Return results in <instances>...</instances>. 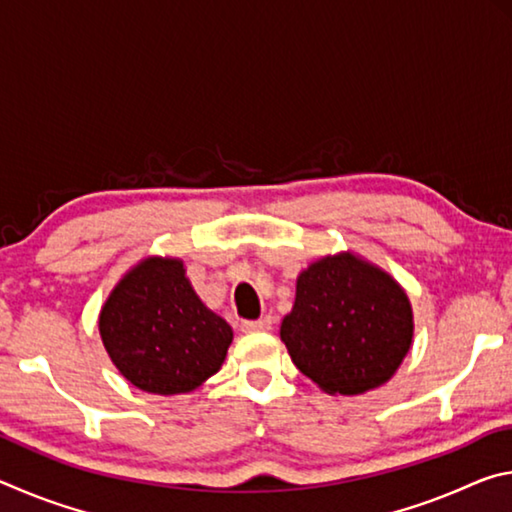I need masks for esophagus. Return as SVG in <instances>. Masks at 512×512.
Listing matches in <instances>:
<instances>
[{
    "mask_svg": "<svg viewBox=\"0 0 512 512\" xmlns=\"http://www.w3.org/2000/svg\"><path fill=\"white\" fill-rule=\"evenodd\" d=\"M271 329V318H259V320H244L241 323V332L255 334V332H268Z\"/></svg>",
    "mask_w": 512,
    "mask_h": 512,
    "instance_id": "34e87169",
    "label": "esophagus"
}]
</instances>
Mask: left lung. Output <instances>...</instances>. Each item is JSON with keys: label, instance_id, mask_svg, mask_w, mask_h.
<instances>
[{"label": "left lung", "instance_id": "left-lung-1", "mask_svg": "<svg viewBox=\"0 0 512 512\" xmlns=\"http://www.w3.org/2000/svg\"><path fill=\"white\" fill-rule=\"evenodd\" d=\"M280 336L302 375L327 393L386 384L411 348L413 314L391 275L350 253L302 271Z\"/></svg>", "mask_w": 512, "mask_h": 512}]
</instances>
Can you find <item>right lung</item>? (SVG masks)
<instances>
[{
    "label": "right lung",
    "mask_w": 512,
    "mask_h": 512,
    "mask_svg": "<svg viewBox=\"0 0 512 512\" xmlns=\"http://www.w3.org/2000/svg\"><path fill=\"white\" fill-rule=\"evenodd\" d=\"M101 341L133 386L178 395L221 368L232 329L207 309L180 259L149 257L110 293L99 316Z\"/></svg>",
    "instance_id": "1"
}]
</instances>
